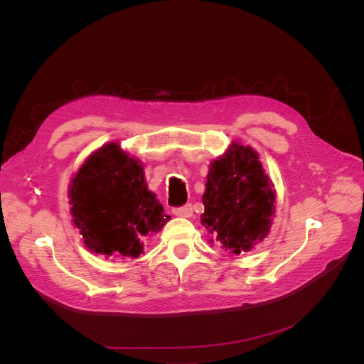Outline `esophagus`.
<instances>
[{
    "label": "esophagus",
    "instance_id": "esophagus-1",
    "mask_svg": "<svg viewBox=\"0 0 364 364\" xmlns=\"http://www.w3.org/2000/svg\"><path fill=\"white\" fill-rule=\"evenodd\" d=\"M173 214L178 217H183V218H190L193 215V205H183L179 208H173Z\"/></svg>",
    "mask_w": 364,
    "mask_h": 364
}]
</instances>
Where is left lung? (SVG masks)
<instances>
[{
	"instance_id": "obj_1",
	"label": "left lung",
	"mask_w": 364,
	"mask_h": 364,
	"mask_svg": "<svg viewBox=\"0 0 364 364\" xmlns=\"http://www.w3.org/2000/svg\"><path fill=\"white\" fill-rule=\"evenodd\" d=\"M258 158L252 147L232 142L225 155L211 162L206 176L200 222L217 243L235 255L269 235L274 215L277 193Z\"/></svg>"
}]
</instances>
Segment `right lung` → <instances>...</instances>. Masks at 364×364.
Masks as SVG:
<instances>
[{
  "mask_svg": "<svg viewBox=\"0 0 364 364\" xmlns=\"http://www.w3.org/2000/svg\"><path fill=\"white\" fill-rule=\"evenodd\" d=\"M68 197L86 247L106 257H139L144 240L170 220L156 194L147 190L142 164L115 142L83 162Z\"/></svg>",
  "mask_w": 364,
  "mask_h": 364,
  "instance_id": "add662e5",
  "label": "right lung"
}]
</instances>
